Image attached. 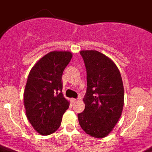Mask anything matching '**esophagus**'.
Returning <instances> with one entry per match:
<instances>
[{
  "label": "esophagus",
  "mask_w": 152,
  "mask_h": 152,
  "mask_svg": "<svg viewBox=\"0 0 152 152\" xmlns=\"http://www.w3.org/2000/svg\"><path fill=\"white\" fill-rule=\"evenodd\" d=\"M80 99V97L78 98V99ZM71 102H72V103H75V102H77V99H71Z\"/></svg>",
  "instance_id": "esophagus-1"
}]
</instances>
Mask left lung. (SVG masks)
Here are the masks:
<instances>
[{"label": "left lung", "mask_w": 152, "mask_h": 152, "mask_svg": "<svg viewBox=\"0 0 152 152\" xmlns=\"http://www.w3.org/2000/svg\"><path fill=\"white\" fill-rule=\"evenodd\" d=\"M87 71L85 110L77 114L86 134L105 137L118 122L124 102V85L118 67L106 55L96 50L80 52Z\"/></svg>", "instance_id": "1"}]
</instances>
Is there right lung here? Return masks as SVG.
I'll return each instance as SVG.
<instances>
[{
    "instance_id": "right-lung-1",
    "label": "right lung",
    "mask_w": 152,
    "mask_h": 152,
    "mask_svg": "<svg viewBox=\"0 0 152 152\" xmlns=\"http://www.w3.org/2000/svg\"><path fill=\"white\" fill-rule=\"evenodd\" d=\"M72 58L68 51H53L42 56L28 75L24 92L26 116L42 135L60 127L69 102L62 93V75Z\"/></svg>"
}]
</instances>
